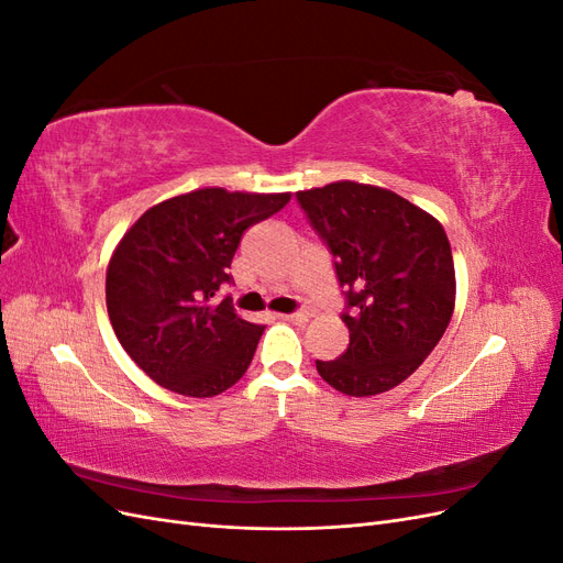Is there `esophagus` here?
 <instances>
[{
  "label": "esophagus",
  "mask_w": 563,
  "mask_h": 563,
  "mask_svg": "<svg viewBox=\"0 0 563 563\" xmlns=\"http://www.w3.org/2000/svg\"><path fill=\"white\" fill-rule=\"evenodd\" d=\"M282 319H286V321H291V323H308L310 321V312H294V314H279Z\"/></svg>",
  "instance_id": "esophagus-1"
}]
</instances>
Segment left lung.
Returning <instances> with one entry per match:
<instances>
[{
    "label": "left lung",
    "mask_w": 563,
    "mask_h": 563,
    "mask_svg": "<svg viewBox=\"0 0 563 563\" xmlns=\"http://www.w3.org/2000/svg\"><path fill=\"white\" fill-rule=\"evenodd\" d=\"M345 286V354L317 362L347 397L397 387L428 360L455 308V267L439 220L378 185L338 180L296 192Z\"/></svg>",
    "instance_id": "left-lung-1"
}]
</instances>
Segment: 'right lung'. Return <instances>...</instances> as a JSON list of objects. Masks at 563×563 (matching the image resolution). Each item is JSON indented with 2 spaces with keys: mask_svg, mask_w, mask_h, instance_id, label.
Instances as JSON below:
<instances>
[{
  "mask_svg": "<svg viewBox=\"0 0 563 563\" xmlns=\"http://www.w3.org/2000/svg\"><path fill=\"white\" fill-rule=\"evenodd\" d=\"M288 199L201 187L155 203L119 240L106 275L110 323L157 385L203 399L244 376L265 327L216 294L242 234Z\"/></svg>",
  "mask_w": 563,
  "mask_h": 563,
  "instance_id": "add662e5",
  "label": "right lung"
}]
</instances>
